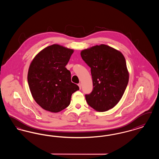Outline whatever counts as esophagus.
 I'll return each mask as SVG.
<instances>
[{
	"mask_svg": "<svg viewBox=\"0 0 159 159\" xmlns=\"http://www.w3.org/2000/svg\"><path fill=\"white\" fill-rule=\"evenodd\" d=\"M78 86H79V89H81V88H82V84H81V83H79V84H78Z\"/></svg>",
	"mask_w": 159,
	"mask_h": 159,
	"instance_id": "34e87169",
	"label": "esophagus"
}]
</instances>
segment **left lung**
<instances>
[{
  "label": "left lung",
  "instance_id": "obj_1",
  "mask_svg": "<svg viewBox=\"0 0 159 159\" xmlns=\"http://www.w3.org/2000/svg\"><path fill=\"white\" fill-rule=\"evenodd\" d=\"M83 60L91 68L93 90L85 98L98 111L113 108L120 100L129 82L126 62L123 54L113 48L101 45L83 50Z\"/></svg>",
  "mask_w": 159,
  "mask_h": 159
}]
</instances>
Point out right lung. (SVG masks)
I'll return each mask as SVG.
<instances>
[{
	"label": "right lung",
	"mask_w": 159,
	"mask_h": 159,
	"mask_svg": "<svg viewBox=\"0 0 159 159\" xmlns=\"http://www.w3.org/2000/svg\"><path fill=\"white\" fill-rule=\"evenodd\" d=\"M73 53V49L54 44L41 51L31 62L29 88L35 101L45 110L57 113L65 109L72 94L79 90L66 68Z\"/></svg>",
	"instance_id": "add662e5"
}]
</instances>
